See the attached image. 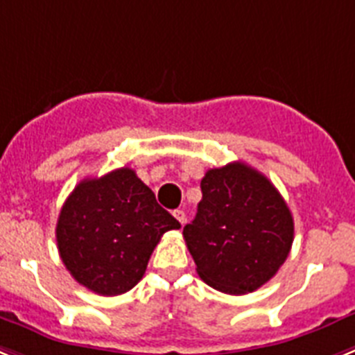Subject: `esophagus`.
I'll return each mask as SVG.
<instances>
[{"label": "esophagus", "instance_id": "1", "mask_svg": "<svg viewBox=\"0 0 355 355\" xmlns=\"http://www.w3.org/2000/svg\"><path fill=\"white\" fill-rule=\"evenodd\" d=\"M173 216H175V218H177V221L180 225L186 223V212L182 211V209H177V211H173Z\"/></svg>", "mask_w": 355, "mask_h": 355}]
</instances>
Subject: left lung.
I'll list each match as a JSON object with an SVG mask.
<instances>
[{
    "label": "left lung",
    "mask_w": 355,
    "mask_h": 355,
    "mask_svg": "<svg viewBox=\"0 0 355 355\" xmlns=\"http://www.w3.org/2000/svg\"><path fill=\"white\" fill-rule=\"evenodd\" d=\"M184 239L200 279L229 295L266 284L288 259L295 223L275 186L245 162L209 169Z\"/></svg>",
    "instance_id": "8db88e82"
}]
</instances>
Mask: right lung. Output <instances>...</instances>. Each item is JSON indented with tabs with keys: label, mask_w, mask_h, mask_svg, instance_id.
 <instances>
[{
	"label": "right lung",
	"mask_w": 355,
	"mask_h": 355,
	"mask_svg": "<svg viewBox=\"0 0 355 355\" xmlns=\"http://www.w3.org/2000/svg\"><path fill=\"white\" fill-rule=\"evenodd\" d=\"M180 223L157 203L134 169L119 168L85 178L64 202L57 246L73 279L101 297L134 288L153 248Z\"/></svg>",
	"instance_id": "obj_1"
}]
</instances>
